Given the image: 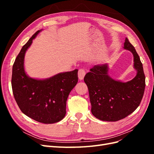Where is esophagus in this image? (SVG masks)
Wrapping results in <instances>:
<instances>
[{"label":"esophagus","instance_id":"1","mask_svg":"<svg viewBox=\"0 0 154 154\" xmlns=\"http://www.w3.org/2000/svg\"><path fill=\"white\" fill-rule=\"evenodd\" d=\"M85 75V71L84 69H80L78 71V78L80 80H82Z\"/></svg>","mask_w":154,"mask_h":154}]
</instances>
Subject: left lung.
<instances>
[{
    "instance_id": "8db88e82",
    "label": "left lung",
    "mask_w": 154,
    "mask_h": 154,
    "mask_svg": "<svg viewBox=\"0 0 154 154\" xmlns=\"http://www.w3.org/2000/svg\"><path fill=\"white\" fill-rule=\"evenodd\" d=\"M124 49L134 56V67L137 74L127 82L115 80L109 76L107 64L96 65L86 74L91 103V112L101 121L117 122L132 114L140 104L145 88L143 64L134 46L126 38Z\"/></svg>"
}]
</instances>
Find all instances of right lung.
<instances>
[{
	"mask_svg": "<svg viewBox=\"0 0 154 154\" xmlns=\"http://www.w3.org/2000/svg\"><path fill=\"white\" fill-rule=\"evenodd\" d=\"M41 31L31 37L17 57L13 66L11 85L14 97L23 113L36 122L51 124L60 122L66 116L67 97L78 81V69L44 80L27 75L25 53Z\"/></svg>",
	"mask_w": 154,
	"mask_h": 154,
	"instance_id": "right-lung-1",
	"label": "right lung"
}]
</instances>
